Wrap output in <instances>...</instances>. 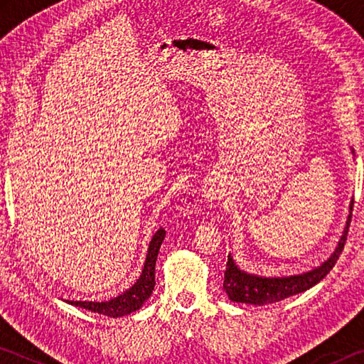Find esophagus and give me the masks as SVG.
<instances>
[{
  "label": "esophagus",
  "instance_id": "obj_1",
  "mask_svg": "<svg viewBox=\"0 0 364 364\" xmlns=\"http://www.w3.org/2000/svg\"><path fill=\"white\" fill-rule=\"evenodd\" d=\"M223 196H225V191L221 189V188H218V186H215V184H212V186H208V188L204 191V197H205V199H207L208 202L221 199V197H223Z\"/></svg>",
  "mask_w": 364,
  "mask_h": 364
}]
</instances>
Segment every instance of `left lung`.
<instances>
[{"instance_id": "1", "label": "left lung", "mask_w": 364, "mask_h": 364, "mask_svg": "<svg viewBox=\"0 0 364 364\" xmlns=\"http://www.w3.org/2000/svg\"><path fill=\"white\" fill-rule=\"evenodd\" d=\"M352 208L353 200L350 202V215L347 218V226H345L336 250L332 252L331 257L324 263L319 264L315 269L306 271V273L282 276V278H263V276L250 274L247 271L241 269L236 263H234L231 254L228 255L223 281V289L228 294V297L232 301H241V304L267 305L284 300L287 297H291V295L305 292L306 289L316 286L318 282L329 273L342 254L345 241H347L350 221H352Z\"/></svg>"}]
</instances>
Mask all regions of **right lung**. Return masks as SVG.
<instances>
[{
    "label": "right lung",
    "instance_id": "right-lung-1",
    "mask_svg": "<svg viewBox=\"0 0 364 364\" xmlns=\"http://www.w3.org/2000/svg\"><path fill=\"white\" fill-rule=\"evenodd\" d=\"M164 237H165V230L164 228H160V230L152 236L149 249H147L143 273H141L138 281L134 282L128 291L120 294L119 297H114L107 301L65 300L67 304L85 308V310L100 313V315L110 316V318H120L139 310L144 301L151 297L154 286H156V262H157L160 245L164 242Z\"/></svg>",
    "mask_w": 364,
    "mask_h": 364
}]
</instances>
